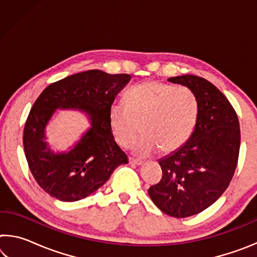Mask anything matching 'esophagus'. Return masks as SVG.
Listing matches in <instances>:
<instances>
[{
	"label": "esophagus",
	"mask_w": 257,
	"mask_h": 257,
	"mask_svg": "<svg viewBox=\"0 0 257 257\" xmlns=\"http://www.w3.org/2000/svg\"><path fill=\"white\" fill-rule=\"evenodd\" d=\"M129 163L130 164H134V165H142L144 162H143L142 160H136V159L129 158Z\"/></svg>",
	"instance_id": "1"
}]
</instances>
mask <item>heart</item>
<instances>
[{"mask_svg":"<svg viewBox=\"0 0 257 257\" xmlns=\"http://www.w3.org/2000/svg\"><path fill=\"white\" fill-rule=\"evenodd\" d=\"M127 104L114 102L108 111L111 132L121 146L133 144L142 123L143 136L134 151L150 155L161 149L171 153L185 144L197 120L198 102L188 87L152 80L130 88Z\"/></svg>","mask_w":257,"mask_h":257,"instance_id":"b5f03b06","label":"heart"}]
</instances>
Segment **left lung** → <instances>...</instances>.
Returning <instances> with one entry per match:
<instances>
[{"label":"left lung","mask_w":257,"mask_h":257,"mask_svg":"<svg viewBox=\"0 0 257 257\" xmlns=\"http://www.w3.org/2000/svg\"><path fill=\"white\" fill-rule=\"evenodd\" d=\"M168 80L196 95L197 120L188 141L159 160L162 179L149 195L165 214L187 217L211 206L228 188L238 163L240 128L231 104L208 80L193 75Z\"/></svg>","instance_id":"obj_1"}]
</instances>
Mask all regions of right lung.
I'll use <instances>...</instances> for the list:
<instances>
[{
    "label": "right lung",
    "instance_id": "add662e5",
    "mask_svg": "<svg viewBox=\"0 0 257 257\" xmlns=\"http://www.w3.org/2000/svg\"><path fill=\"white\" fill-rule=\"evenodd\" d=\"M132 77L101 70L76 73L53 82L34 103L24 129V150L30 172L41 188L59 201L76 202L96 191L128 158L116 145L108 111ZM58 108L79 109L92 127L70 151L55 154L45 139V127Z\"/></svg>",
    "mask_w": 257,
    "mask_h": 257
}]
</instances>
